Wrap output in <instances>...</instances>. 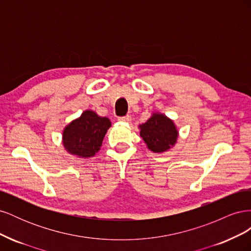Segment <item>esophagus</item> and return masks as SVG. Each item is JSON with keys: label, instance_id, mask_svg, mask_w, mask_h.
Segmentation results:
<instances>
[{"label": "esophagus", "instance_id": "obj_1", "mask_svg": "<svg viewBox=\"0 0 251 251\" xmlns=\"http://www.w3.org/2000/svg\"><path fill=\"white\" fill-rule=\"evenodd\" d=\"M119 121H123V123H131V116L130 115H126V116H123V117H119L118 118Z\"/></svg>", "mask_w": 251, "mask_h": 251}]
</instances>
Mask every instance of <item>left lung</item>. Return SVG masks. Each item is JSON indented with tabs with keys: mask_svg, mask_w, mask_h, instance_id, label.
I'll list each match as a JSON object with an SVG mask.
<instances>
[{
	"mask_svg": "<svg viewBox=\"0 0 251 251\" xmlns=\"http://www.w3.org/2000/svg\"><path fill=\"white\" fill-rule=\"evenodd\" d=\"M140 128V136L148 148L157 153L171 149L178 137L174 123L162 114H154Z\"/></svg>",
	"mask_w": 251,
	"mask_h": 251,
	"instance_id": "left-lung-1",
	"label": "left lung"
}]
</instances>
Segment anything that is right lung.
<instances>
[{"label":"right lung","mask_w":251,"mask_h":251,"mask_svg":"<svg viewBox=\"0 0 251 251\" xmlns=\"http://www.w3.org/2000/svg\"><path fill=\"white\" fill-rule=\"evenodd\" d=\"M109 118L98 116L93 111H85L81 116L67 126L63 143L70 154L78 157H92L100 151L108 128Z\"/></svg>","instance_id":"obj_1"}]
</instances>
